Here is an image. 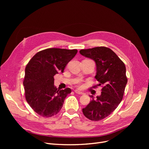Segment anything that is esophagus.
Segmentation results:
<instances>
[{
  "instance_id": "34e87169",
  "label": "esophagus",
  "mask_w": 149,
  "mask_h": 149,
  "mask_svg": "<svg viewBox=\"0 0 149 149\" xmlns=\"http://www.w3.org/2000/svg\"><path fill=\"white\" fill-rule=\"evenodd\" d=\"M74 92H75L76 93H77V94H80V95H83L84 93H83V92H81V91H78V90H75Z\"/></svg>"
}]
</instances>
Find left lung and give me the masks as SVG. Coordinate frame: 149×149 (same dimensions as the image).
Masks as SVG:
<instances>
[{
	"mask_svg": "<svg viewBox=\"0 0 149 149\" xmlns=\"http://www.w3.org/2000/svg\"><path fill=\"white\" fill-rule=\"evenodd\" d=\"M80 54L94 60L97 67L95 78L101 86V94L92 100L82 109L84 115L92 121L105 118L118 107L123 99L127 83L126 69L124 63L110 48L104 46L81 49Z\"/></svg>",
	"mask_w": 149,
	"mask_h": 149,
	"instance_id": "left-lung-1",
	"label": "left lung"
}]
</instances>
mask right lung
<instances>
[{
	"mask_svg": "<svg viewBox=\"0 0 149 149\" xmlns=\"http://www.w3.org/2000/svg\"><path fill=\"white\" fill-rule=\"evenodd\" d=\"M77 53V49L48 48L37 52L28 62L23 80L25 98L39 115L48 118L61 110L71 89H57L54 76L63 72Z\"/></svg>",
	"mask_w": 149,
	"mask_h": 149,
	"instance_id": "add662e5",
	"label": "right lung"
}]
</instances>
